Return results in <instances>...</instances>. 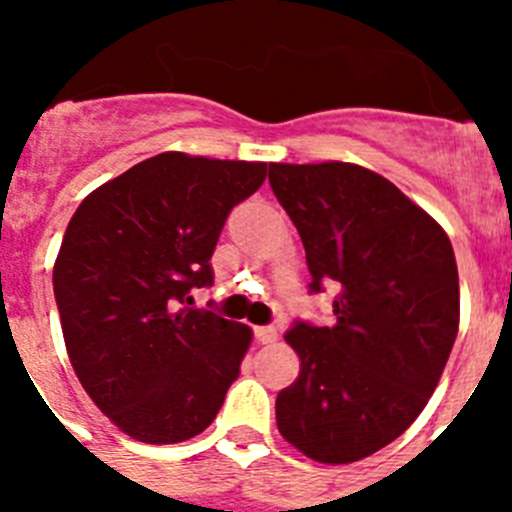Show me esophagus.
<instances>
[{
    "instance_id": "obj_1",
    "label": "esophagus",
    "mask_w": 512,
    "mask_h": 512,
    "mask_svg": "<svg viewBox=\"0 0 512 512\" xmlns=\"http://www.w3.org/2000/svg\"><path fill=\"white\" fill-rule=\"evenodd\" d=\"M253 336H256L259 343H274L279 338V333L274 325H259V328H253Z\"/></svg>"
}]
</instances>
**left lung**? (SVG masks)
Segmentation results:
<instances>
[{
    "label": "left lung",
    "mask_w": 512,
    "mask_h": 512,
    "mask_svg": "<svg viewBox=\"0 0 512 512\" xmlns=\"http://www.w3.org/2000/svg\"><path fill=\"white\" fill-rule=\"evenodd\" d=\"M302 238L310 292L338 289L336 323L297 320L300 377L277 395L279 433L323 464L359 461L408 431L459 330V271L441 225L384 176L343 161L269 164Z\"/></svg>",
    "instance_id": "left-lung-1"
}]
</instances>
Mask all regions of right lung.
I'll return each mask as SVG.
<instances>
[{
	"instance_id": "obj_1",
	"label": "right lung",
	"mask_w": 512,
	"mask_h": 512,
	"mask_svg": "<svg viewBox=\"0 0 512 512\" xmlns=\"http://www.w3.org/2000/svg\"><path fill=\"white\" fill-rule=\"evenodd\" d=\"M266 164L169 151L94 189L53 266L63 341L81 387L143 443L197 436L223 408L251 343L248 325L192 307L212 284L230 210Z\"/></svg>"
}]
</instances>
